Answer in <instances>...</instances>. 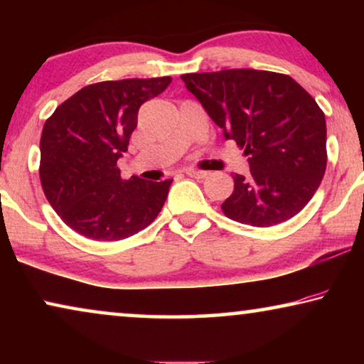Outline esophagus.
Wrapping results in <instances>:
<instances>
[{"label": "esophagus", "mask_w": 364, "mask_h": 364, "mask_svg": "<svg viewBox=\"0 0 364 364\" xmlns=\"http://www.w3.org/2000/svg\"><path fill=\"white\" fill-rule=\"evenodd\" d=\"M186 173L188 177H193V178H205L208 176V172L205 171H196V168H187Z\"/></svg>", "instance_id": "34e87169"}]
</instances>
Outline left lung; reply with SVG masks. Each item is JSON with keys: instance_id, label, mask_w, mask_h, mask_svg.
<instances>
[{"instance_id": "left-lung-1", "label": "left lung", "mask_w": 364, "mask_h": 364, "mask_svg": "<svg viewBox=\"0 0 364 364\" xmlns=\"http://www.w3.org/2000/svg\"><path fill=\"white\" fill-rule=\"evenodd\" d=\"M181 77L225 139L248 156L250 173L233 176L223 213L253 227L295 217L326 171V121L315 99L295 79L272 71L223 69Z\"/></svg>"}]
</instances>
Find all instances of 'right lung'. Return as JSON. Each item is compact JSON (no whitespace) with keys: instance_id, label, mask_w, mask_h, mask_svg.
<instances>
[{"instance_id":"add662e5","label":"right lung","mask_w":364,"mask_h":364,"mask_svg":"<svg viewBox=\"0 0 364 364\" xmlns=\"http://www.w3.org/2000/svg\"><path fill=\"white\" fill-rule=\"evenodd\" d=\"M172 77L122 79L82 87L44 122L39 178L48 202L79 235L122 240L156 220L171 181H122L117 161L137 127L139 107Z\"/></svg>"}]
</instances>
